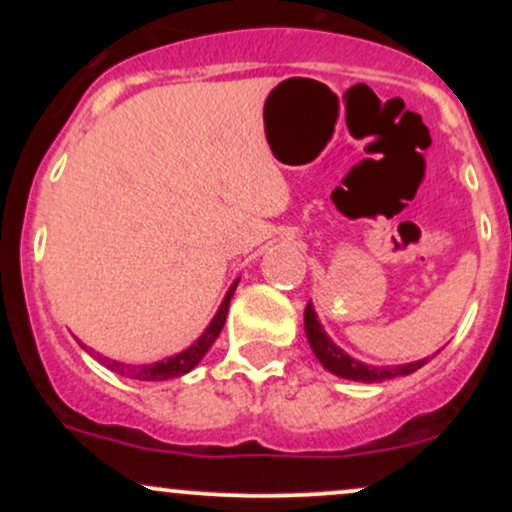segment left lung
<instances>
[{"label":"left lung","mask_w":512,"mask_h":512,"mask_svg":"<svg viewBox=\"0 0 512 512\" xmlns=\"http://www.w3.org/2000/svg\"><path fill=\"white\" fill-rule=\"evenodd\" d=\"M305 337H308L310 349H313L315 358L322 366L330 370V373L339 375V378L356 380V383H383V380L414 373V370H419L428 361V358H421V361L399 363V366H370V363L358 361V358L346 354L342 346L332 342L330 334L325 332V327L317 320L313 303L305 305Z\"/></svg>","instance_id":"8db88e82"}]
</instances>
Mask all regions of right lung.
I'll return each instance as SVG.
<instances>
[{
    "instance_id": "add662e5",
    "label": "right lung",
    "mask_w": 512,
    "mask_h": 512,
    "mask_svg": "<svg viewBox=\"0 0 512 512\" xmlns=\"http://www.w3.org/2000/svg\"><path fill=\"white\" fill-rule=\"evenodd\" d=\"M238 281L240 279L233 281L231 289L226 291V296H223L219 310H216V315L211 317V322L207 325V330L202 332V337L195 339V342L187 346L185 351H180V354L168 356V358H163V361H156V363H146V366H132V363L113 361V358H105L101 354H98L96 358L103 363L105 368L113 370V373L125 375V378H132V380H151V383H158V380L180 378V375L190 373V370L195 368L197 363L204 358V354H207V351L211 349V344L216 342V337L221 334L223 322H226V315H228V303H231L233 291H236Z\"/></svg>"
}]
</instances>
